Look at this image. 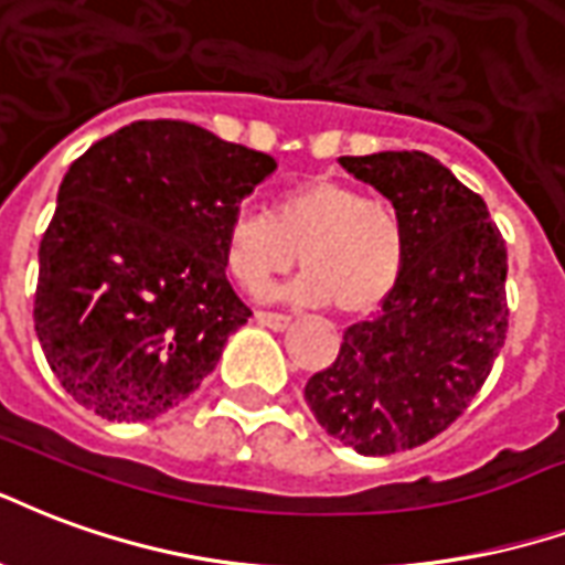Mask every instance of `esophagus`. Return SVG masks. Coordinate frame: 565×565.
I'll list each match as a JSON object with an SVG mask.
<instances>
[{"instance_id": "esophagus-1", "label": "esophagus", "mask_w": 565, "mask_h": 565, "mask_svg": "<svg viewBox=\"0 0 565 565\" xmlns=\"http://www.w3.org/2000/svg\"><path fill=\"white\" fill-rule=\"evenodd\" d=\"M255 322L265 324V328H270V331H286V328H291V319H288V316H282V312L258 310L255 312Z\"/></svg>"}]
</instances>
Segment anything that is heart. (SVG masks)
<instances>
[{
    "mask_svg": "<svg viewBox=\"0 0 565 565\" xmlns=\"http://www.w3.org/2000/svg\"><path fill=\"white\" fill-rule=\"evenodd\" d=\"M295 253L303 274L286 298L364 316L397 286L406 232L391 201L328 177L282 192L270 216L243 210L225 232V267L249 291L295 265Z\"/></svg>",
    "mask_w": 565,
    "mask_h": 565,
    "instance_id": "heart-1",
    "label": "heart"
}]
</instances>
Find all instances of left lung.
<instances>
[{
	"label": "left lung",
	"instance_id": "left-lung-1",
	"mask_svg": "<svg viewBox=\"0 0 565 565\" xmlns=\"http://www.w3.org/2000/svg\"><path fill=\"white\" fill-rule=\"evenodd\" d=\"M397 207L406 262L382 310L343 333L303 388L324 430L358 455L406 451L443 434L479 394L505 343V241L488 204L418 150L343 156Z\"/></svg>",
	"mask_w": 565,
	"mask_h": 565
}]
</instances>
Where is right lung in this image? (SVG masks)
I'll list each match as a JSON object with an SVG mask.
<instances>
[{
	"label": "right lung",
	"mask_w": 565,
	"mask_h": 565,
	"mask_svg": "<svg viewBox=\"0 0 565 565\" xmlns=\"http://www.w3.org/2000/svg\"><path fill=\"white\" fill-rule=\"evenodd\" d=\"M274 171L180 119L122 126L68 168L39 246L35 333L74 401L150 422L213 373L253 316L225 279V232Z\"/></svg>",
	"instance_id": "1"
}]
</instances>
